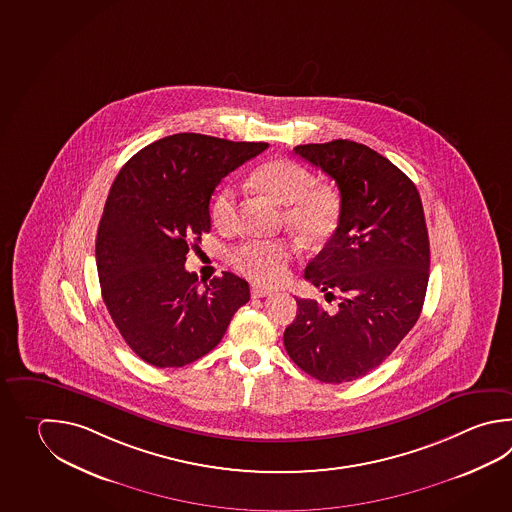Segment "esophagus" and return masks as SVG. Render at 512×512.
Returning a JSON list of instances; mask_svg holds the SVG:
<instances>
[{"mask_svg":"<svg viewBox=\"0 0 512 512\" xmlns=\"http://www.w3.org/2000/svg\"><path fill=\"white\" fill-rule=\"evenodd\" d=\"M273 290H266L261 286H251V297L253 299H261V297H272Z\"/></svg>","mask_w":512,"mask_h":512,"instance_id":"34e87169","label":"esophagus"}]
</instances>
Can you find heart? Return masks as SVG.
Returning <instances> with one entry per match:
<instances>
[{
    "label": "heart",
    "instance_id": "obj_1",
    "mask_svg": "<svg viewBox=\"0 0 512 512\" xmlns=\"http://www.w3.org/2000/svg\"><path fill=\"white\" fill-rule=\"evenodd\" d=\"M253 182L284 209L286 224L306 242H319L334 231L339 219V204L334 193L317 188L306 167L279 158L262 164L253 173ZM237 188L226 184L213 195L211 220L222 230H230L235 222ZM292 246L284 240H248L230 251L235 272L250 281L273 286L286 277L292 262Z\"/></svg>",
    "mask_w": 512,
    "mask_h": 512
}]
</instances>
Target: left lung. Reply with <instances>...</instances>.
Instances as JSON below:
<instances>
[{"label":"left lung","instance_id":"obj_1","mask_svg":"<svg viewBox=\"0 0 512 512\" xmlns=\"http://www.w3.org/2000/svg\"><path fill=\"white\" fill-rule=\"evenodd\" d=\"M293 151L341 193L334 235L304 270L326 299L341 293V303L328 313L297 299L284 348L306 374L339 385L381 365L418 321L430 268L425 213L414 182L370 147L332 140Z\"/></svg>","mask_w":512,"mask_h":512}]
</instances>
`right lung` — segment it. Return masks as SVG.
Masks as SVG:
<instances>
[{"label":"right lung","instance_id":"obj_1","mask_svg":"<svg viewBox=\"0 0 512 512\" xmlns=\"http://www.w3.org/2000/svg\"><path fill=\"white\" fill-rule=\"evenodd\" d=\"M266 147L178 133L140 149L115 178L96 235V268L113 323L149 365L197 361L250 301L248 282L235 273L222 272L200 290L184 262L211 228L217 184Z\"/></svg>","mask_w":512,"mask_h":512}]
</instances>
